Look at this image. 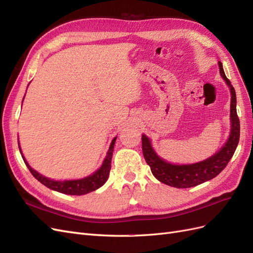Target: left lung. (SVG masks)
I'll use <instances>...</instances> for the list:
<instances>
[{
	"label": "left lung",
	"mask_w": 253,
	"mask_h": 253,
	"mask_svg": "<svg viewBox=\"0 0 253 253\" xmlns=\"http://www.w3.org/2000/svg\"><path fill=\"white\" fill-rule=\"evenodd\" d=\"M219 73L227 85L230 87L231 104H230V119L231 131L227 142L213 156L201 163L192 165H173L167 163L160 158L154 149L152 148L150 139L142 135V153L145 162L150 166L151 171L155 177L166 185L174 188H191L208 181L217 176L228 165L229 160L233 156L235 149L240 140V119L236 113V95L234 87L223 70V64L218 61Z\"/></svg>",
	"instance_id": "left-lung-1"
}]
</instances>
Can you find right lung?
Listing matches in <instances>:
<instances>
[{"mask_svg": "<svg viewBox=\"0 0 253 253\" xmlns=\"http://www.w3.org/2000/svg\"><path fill=\"white\" fill-rule=\"evenodd\" d=\"M116 138L117 137H115V138L112 140L110 149L108 151V154H106V156L103 160V164L100 167V169L97 170L94 174H91V175L87 176V177L82 178V179L62 180V181L49 179L47 177H45V176L41 175L40 173H38L37 171H35L33 168L27 164L24 156H22V157H23V160H24L25 165L27 166L28 170L34 175V177L37 180H39L45 187H47L53 191H57V192L63 193V194L83 195V194H86L89 192H93V191L102 187L105 183V181L108 180L110 170H111L114 145H115V141H116ZM19 149H20V145H19ZM20 152L22 154L21 149H20Z\"/></svg>", "mask_w": 253, "mask_h": 253, "instance_id": "obj_1", "label": "right lung"}]
</instances>
